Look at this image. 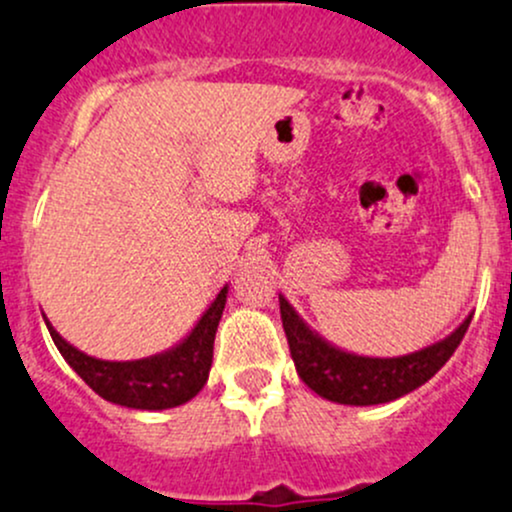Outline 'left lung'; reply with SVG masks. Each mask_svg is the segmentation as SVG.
<instances>
[{"instance_id": "left-lung-1", "label": "left lung", "mask_w": 512, "mask_h": 512, "mask_svg": "<svg viewBox=\"0 0 512 512\" xmlns=\"http://www.w3.org/2000/svg\"><path fill=\"white\" fill-rule=\"evenodd\" d=\"M278 302L290 356L305 386L332 403L359 405V408L398 400L430 381L461 344L471 322L469 315L449 337L425 349L381 359V356H361L339 349L302 320L285 295H278Z\"/></svg>"}]
</instances>
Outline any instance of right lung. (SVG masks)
<instances>
[{
    "label": "right lung",
    "instance_id": "1",
    "mask_svg": "<svg viewBox=\"0 0 512 512\" xmlns=\"http://www.w3.org/2000/svg\"><path fill=\"white\" fill-rule=\"evenodd\" d=\"M227 293L229 285H224L178 344L136 361L95 359L65 342L46 315L43 320L60 356L100 398L134 410H168L195 398L210 378L214 334L227 305Z\"/></svg>",
    "mask_w": 512,
    "mask_h": 512
}]
</instances>
